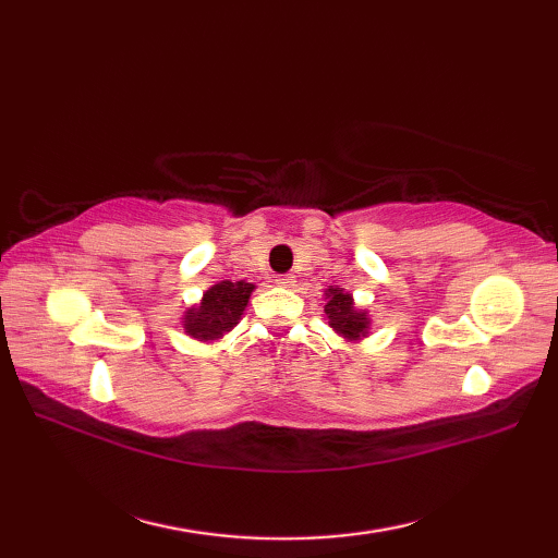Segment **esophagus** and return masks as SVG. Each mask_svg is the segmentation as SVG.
<instances>
[{"label":"esophagus","instance_id":"1","mask_svg":"<svg viewBox=\"0 0 558 558\" xmlns=\"http://www.w3.org/2000/svg\"><path fill=\"white\" fill-rule=\"evenodd\" d=\"M276 282H278L280 288H292L294 286V276H290V272H288V276H278Z\"/></svg>","mask_w":558,"mask_h":558}]
</instances>
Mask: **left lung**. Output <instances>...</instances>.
<instances>
[{"label":"left lung","mask_w":558,"mask_h":558,"mask_svg":"<svg viewBox=\"0 0 558 558\" xmlns=\"http://www.w3.org/2000/svg\"><path fill=\"white\" fill-rule=\"evenodd\" d=\"M324 318L340 338L348 342H360L372 330V316L366 310L354 304L352 294L338 286H330L324 292Z\"/></svg>","instance_id":"obj_1"}]
</instances>
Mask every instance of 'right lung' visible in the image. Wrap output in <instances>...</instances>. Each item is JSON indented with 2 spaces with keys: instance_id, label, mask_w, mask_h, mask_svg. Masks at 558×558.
<instances>
[{
  "instance_id": "right-lung-1",
  "label": "right lung",
  "mask_w": 558,
  "mask_h": 558,
  "mask_svg": "<svg viewBox=\"0 0 558 558\" xmlns=\"http://www.w3.org/2000/svg\"><path fill=\"white\" fill-rule=\"evenodd\" d=\"M256 290L254 282L246 280H220L204 292L198 304L186 306L182 316V328L189 338L198 342H216L240 324L248 298Z\"/></svg>"
}]
</instances>
